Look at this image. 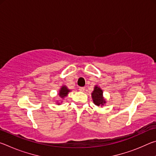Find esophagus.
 Masks as SVG:
<instances>
[{
  "mask_svg": "<svg viewBox=\"0 0 156 156\" xmlns=\"http://www.w3.org/2000/svg\"><path fill=\"white\" fill-rule=\"evenodd\" d=\"M84 89H85V88L84 87H79V90H80V91H84Z\"/></svg>",
  "mask_w": 156,
  "mask_h": 156,
  "instance_id": "34e87169",
  "label": "esophagus"
}]
</instances>
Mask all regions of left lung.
<instances>
[{"label": "left lung", "mask_w": 156, "mask_h": 156, "mask_svg": "<svg viewBox=\"0 0 156 156\" xmlns=\"http://www.w3.org/2000/svg\"><path fill=\"white\" fill-rule=\"evenodd\" d=\"M91 96L94 103L97 106H103L104 104L106 103L103 98V91L99 87L95 86L94 90L91 93Z\"/></svg>", "instance_id": "8db88e82"}]
</instances>
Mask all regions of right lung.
I'll return each instance as SVG.
<instances>
[{
	"label": "right lung",
	"mask_w": 156,
	"mask_h": 156,
	"mask_svg": "<svg viewBox=\"0 0 156 156\" xmlns=\"http://www.w3.org/2000/svg\"><path fill=\"white\" fill-rule=\"evenodd\" d=\"M70 91L69 89L66 86H62V87L60 88V89L59 90V93L58 95L61 98H64L65 96H67V94H69V92ZM60 103H58V105H59Z\"/></svg>",
	"instance_id": "1"
}]
</instances>
